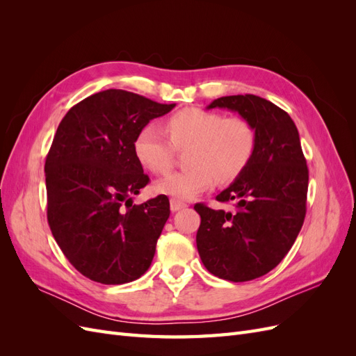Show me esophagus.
I'll return each instance as SVG.
<instances>
[{
    "instance_id": "esophagus-1",
    "label": "esophagus",
    "mask_w": 356,
    "mask_h": 356,
    "mask_svg": "<svg viewBox=\"0 0 356 356\" xmlns=\"http://www.w3.org/2000/svg\"><path fill=\"white\" fill-rule=\"evenodd\" d=\"M186 207H187V203L181 202V200H178V199H170V211H172V212H177V211H179V209H184Z\"/></svg>"
}]
</instances>
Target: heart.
Here are the masks:
<instances>
[{"label": "heart", "instance_id": "heart-1", "mask_svg": "<svg viewBox=\"0 0 356 356\" xmlns=\"http://www.w3.org/2000/svg\"><path fill=\"white\" fill-rule=\"evenodd\" d=\"M186 148L188 169L160 179L156 188L161 195L191 199L211 188L213 179L227 184L238 178L254 156L255 131L243 117L187 108L169 118L166 131L145 124L134 143L141 165L159 175L172 168L175 149Z\"/></svg>", "mask_w": 356, "mask_h": 356}]
</instances>
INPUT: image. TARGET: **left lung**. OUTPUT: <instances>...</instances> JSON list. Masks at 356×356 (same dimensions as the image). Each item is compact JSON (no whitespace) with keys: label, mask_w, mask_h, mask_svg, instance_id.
Listing matches in <instances>:
<instances>
[{"label":"left lung","mask_w":356,"mask_h":356,"mask_svg":"<svg viewBox=\"0 0 356 356\" xmlns=\"http://www.w3.org/2000/svg\"><path fill=\"white\" fill-rule=\"evenodd\" d=\"M227 108L255 131L250 165L215 197L234 202L236 212L196 203V234L203 266L225 281L246 282L275 268L294 245L306 217L309 169L298 131L282 108L255 95L215 99L208 108Z\"/></svg>","instance_id":"obj_1"}]
</instances>
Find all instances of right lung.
<instances>
[{"label":"right lung","mask_w":356,"mask_h":356,"mask_svg":"<svg viewBox=\"0 0 356 356\" xmlns=\"http://www.w3.org/2000/svg\"><path fill=\"white\" fill-rule=\"evenodd\" d=\"M174 106L108 89L75 104L58 126L44 165L47 221L63 255L90 281L132 282L153 261L169 199L132 203L149 182L134 143Z\"/></svg>","instance_id":"add662e5"}]
</instances>
